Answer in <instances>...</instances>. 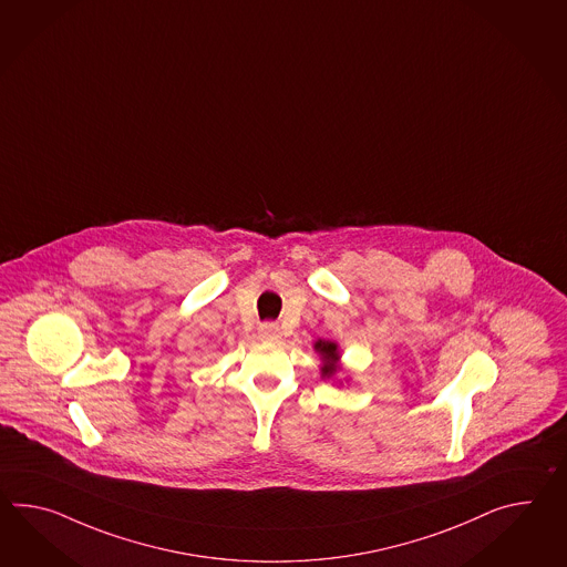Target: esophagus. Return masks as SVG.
I'll list each match as a JSON object with an SVG mask.
<instances>
[{"label":"esophagus","mask_w":567,"mask_h":567,"mask_svg":"<svg viewBox=\"0 0 567 567\" xmlns=\"http://www.w3.org/2000/svg\"><path fill=\"white\" fill-rule=\"evenodd\" d=\"M258 338H260L262 342H278L280 328H278L277 323H262V326L258 328Z\"/></svg>","instance_id":"obj_1"}]
</instances>
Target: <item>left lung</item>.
<instances>
[{"label": "left lung", "mask_w": 567, "mask_h": 567, "mask_svg": "<svg viewBox=\"0 0 567 567\" xmlns=\"http://www.w3.org/2000/svg\"><path fill=\"white\" fill-rule=\"evenodd\" d=\"M316 352L319 354V360H321V364H319V373H321V379H333L336 374L342 371V354H340V348L336 342H330V340H318L316 344ZM340 385H342V381H340Z\"/></svg>", "instance_id": "8db88e82"}]
</instances>
